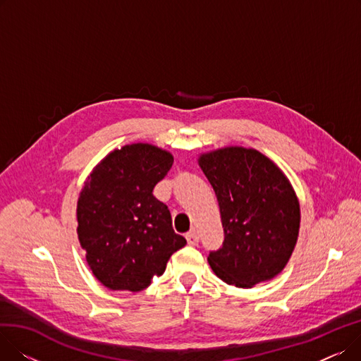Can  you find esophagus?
I'll return each mask as SVG.
<instances>
[{
	"instance_id": "1",
	"label": "esophagus",
	"mask_w": 361,
	"mask_h": 361,
	"mask_svg": "<svg viewBox=\"0 0 361 361\" xmlns=\"http://www.w3.org/2000/svg\"><path fill=\"white\" fill-rule=\"evenodd\" d=\"M185 240H187V243L190 244V245H197V243H199V234H197L196 231L187 233V234H185Z\"/></svg>"
}]
</instances>
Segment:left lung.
Instances as JSON below:
<instances>
[{
  "mask_svg": "<svg viewBox=\"0 0 361 361\" xmlns=\"http://www.w3.org/2000/svg\"><path fill=\"white\" fill-rule=\"evenodd\" d=\"M221 211L224 244L207 256L212 271L238 288L274 279L300 231V203L282 169L259 150L226 146L197 159Z\"/></svg>",
  "mask_w": 361,
  "mask_h": 361,
  "instance_id": "1",
  "label": "left lung"
}]
</instances>
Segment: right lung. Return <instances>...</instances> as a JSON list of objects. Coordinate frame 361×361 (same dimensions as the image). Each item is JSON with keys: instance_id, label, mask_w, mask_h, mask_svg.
<instances>
[{"instance_id": "obj_1", "label": "right lung", "mask_w": 361, "mask_h": 361, "mask_svg": "<svg viewBox=\"0 0 361 361\" xmlns=\"http://www.w3.org/2000/svg\"><path fill=\"white\" fill-rule=\"evenodd\" d=\"M168 150L149 143L114 149L97 165L78 200V237L92 274L114 291L137 293L165 272L185 245L166 204L152 192L173 166Z\"/></svg>"}]
</instances>
